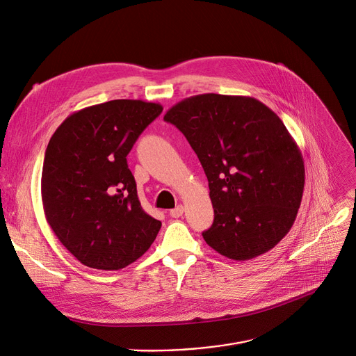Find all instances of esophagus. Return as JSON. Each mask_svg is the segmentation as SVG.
<instances>
[{
	"instance_id": "esophagus-1",
	"label": "esophagus",
	"mask_w": 356,
	"mask_h": 356,
	"mask_svg": "<svg viewBox=\"0 0 356 356\" xmlns=\"http://www.w3.org/2000/svg\"><path fill=\"white\" fill-rule=\"evenodd\" d=\"M183 211H184V209H183V206L180 204V206H177L176 209L170 210V217H173V218H179V217H181V216H183Z\"/></svg>"
}]
</instances>
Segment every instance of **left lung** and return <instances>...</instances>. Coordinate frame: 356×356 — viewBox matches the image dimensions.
<instances>
[{"label":"left lung","instance_id":"left-lung-1","mask_svg":"<svg viewBox=\"0 0 356 356\" xmlns=\"http://www.w3.org/2000/svg\"><path fill=\"white\" fill-rule=\"evenodd\" d=\"M196 152L214 209L206 243L244 261L274 248L296 221L305 183L302 154L282 120L248 96L196 95L170 108Z\"/></svg>","mask_w":356,"mask_h":356}]
</instances>
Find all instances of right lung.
I'll return each instance as SVG.
<instances>
[{"label":"right lung","instance_id":"right-lung-1","mask_svg":"<svg viewBox=\"0 0 356 356\" xmlns=\"http://www.w3.org/2000/svg\"><path fill=\"white\" fill-rule=\"evenodd\" d=\"M161 111L135 99L93 105L68 116L48 143L41 177L45 217L86 267L124 268L149 250L161 227L142 209L126 160Z\"/></svg>","mask_w":356,"mask_h":356}]
</instances>
